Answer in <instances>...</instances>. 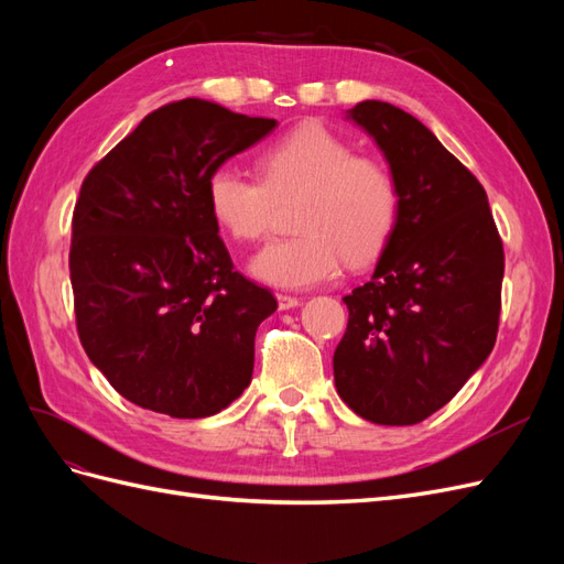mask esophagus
Returning <instances> with one entry per match:
<instances>
[{"label":"esophagus","instance_id":"esophagus-1","mask_svg":"<svg viewBox=\"0 0 564 564\" xmlns=\"http://www.w3.org/2000/svg\"><path fill=\"white\" fill-rule=\"evenodd\" d=\"M278 305H280V311H292V308H299L301 299L289 296V294H278Z\"/></svg>","mask_w":564,"mask_h":564}]
</instances>
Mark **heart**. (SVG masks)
<instances>
[{"instance_id": "heart-1", "label": "heart", "mask_w": 564, "mask_h": 564, "mask_svg": "<svg viewBox=\"0 0 564 564\" xmlns=\"http://www.w3.org/2000/svg\"><path fill=\"white\" fill-rule=\"evenodd\" d=\"M256 176L216 166L207 204L237 242L270 230L278 207L294 205L299 235L265 245L251 261L259 280L282 289H308L344 265H367L388 247L400 218V187L388 164L357 155L344 135L308 122L280 135L256 155Z\"/></svg>"}]
</instances>
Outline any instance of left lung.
<instances>
[{
    "label": "left lung",
    "instance_id": "8db88e82",
    "mask_svg": "<svg viewBox=\"0 0 564 564\" xmlns=\"http://www.w3.org/2000/svg\"><path fill=\"white\" fill-rule=\"evenodd\" d=\"M390 164L400 218L369 282L344 299L334 352L340 400L381 425H414L445 406L497 344L503 242L485 187L409 112L350 110Z\"/></svg>",
    "mask_w": 564,
    "mask_h": 564
}]
</instances>
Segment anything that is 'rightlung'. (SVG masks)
Instances as JSON below:
<instances>
[{
	"label": "right lung",
	"instance_id": "add662e5",
	"mask_svg": "<svg viewBox=\"0 0 564 564\" xmlns=\"http://www.w3.org/2000/svg\"><path fill=\"white\" fill-rule=\"evenodd\" d=\"M275 127L212 100H174L84 178L70 245L77 334L129 402L204 419L249 386L256 329L278 301L235 270L207 178Z\"/></svg>",
	"mask_w": 564,
	"mask_h": 564
}]
</instances>
